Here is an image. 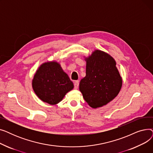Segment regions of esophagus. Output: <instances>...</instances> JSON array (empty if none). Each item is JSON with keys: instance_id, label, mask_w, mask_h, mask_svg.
I'll list each match as a JSON object with an SVG mask.
<instances>
[{"instance_id": "34e87169", "label": "esophagus", "mask_w": 153, "mask_h": 153, "mask_svg": "<svg viewBox=\"0 0 153 153\" xmlns=\"http://www.w3.org/2000/svg\"><path fill=\"white\" fill-rule=\"evenodd\" d=\"M79 84V81H76L74 82V88H75L76 89H78Z\"/></svg>"}]
</instances>
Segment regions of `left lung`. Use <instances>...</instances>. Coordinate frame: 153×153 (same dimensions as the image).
<instances>
[{
  "instance_id": "1",
  "label": "left lung",
  "mask_w": 153,
  "mask_h": 153,
  "mask_svg": "<svg viewBox=\"0 0 153 153\" xmlns=\"http://www.w3.org/2000/svg\"><path fill=\"white\" fill-rule=\"evenodd\" d=\"M85 61L86 76L80 82L79 90L91 107H101L117 97L122 79L115 61L108 54L95 50Z\"/></svg>"
}]
</instances>
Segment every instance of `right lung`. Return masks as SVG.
Listing matches in <instances>:
<instances>
[{
  "instance_id": "add662e5",
  "label": "right lung",
  "mask_w": 153,
  "mask_h": 153,
  "mask_svg": "<svg viewBox=\"0 0 153 153\" xmlns=\"http://www.w3.org/2000/svg\"><path fill=\"white\" fill-rule=\"evenodd\" d=\"M32 87L42 101L55 105L73 89L74 85L60 64L52 61L45 62L39 66L32 81Z\"/></svg>"
}]
</instances>
